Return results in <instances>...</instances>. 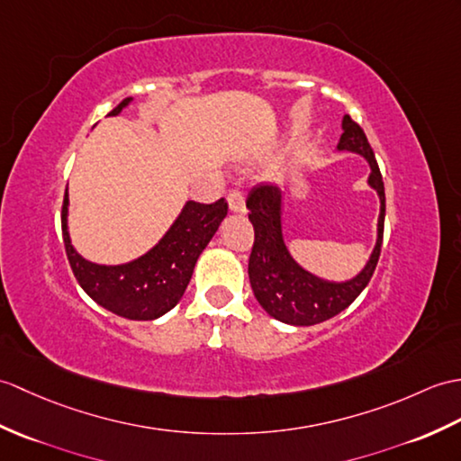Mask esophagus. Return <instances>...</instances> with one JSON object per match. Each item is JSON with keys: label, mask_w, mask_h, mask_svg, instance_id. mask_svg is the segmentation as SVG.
<instances>
[{"label": "esophagus", "mask_w": 461, "mask_h": 461, "mask_svg": "<svg viewBox=\"0 0 461 461\" xmlns=\"http://www.w3.org/2000/svg\"><path fill=\"white\" fill-rule=\"evenodd\" d=\"M228 204L231 213H245V202L240 190H231L228 194Z\"/></svg>", "instance_id": "1"}]
</instances>
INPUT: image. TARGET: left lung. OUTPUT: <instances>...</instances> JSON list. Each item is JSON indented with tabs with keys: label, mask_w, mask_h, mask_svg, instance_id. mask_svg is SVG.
<instances>
[{
	"label": "left lung",
	"mask_w": 461,
	"mask_h": 461,
	"mask_svg": "<svg viewBox=\"0 0 461 461\" xmlns=\"http://www.w3.org/2000/svg\"><path fill=\"white\" fill-rule=\"evenodd\" d=\"M338 151L356 153L367 160L371 173L367 185L379 196L377 240L366 267L351 279L330 281L306 271L288 251L283 233V192L273 186H257L248 198L249 221L255 243L249 257V283L257 303L275 320L291 326H314L334 318L361 294L375 271L384 226V186L375 155L361 127L344 115Z\"/></svg>",
	"instance_id": "1"
}]
</instances>
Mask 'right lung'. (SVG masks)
I'll return each mask as SVG.
<instances>
[{
    "label": "right lung",
    "mask_w": 461,
    "mask_h": 461,
    "mask_svg": "<svg viewBox=\"0 0 461 461\" xmlns=\"http://www.w3.org/2000/svg\"><path fill=\"white\" fill-rule=\"evenodd\" d=\"M133 98L123 100L108 115H120ZM68 188L62 204V240L78 285L94 303L127 320H155L175 308L185 294L200 253L228 216V202L213 204L188 200L173 226L151 249L120 265L88 261L72 245L68 231Z\"/></svg>",
    "instance_id": "1"
}]
</instances>
